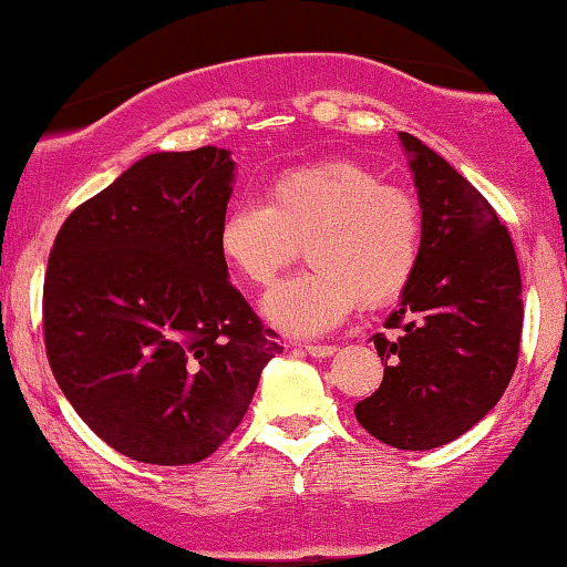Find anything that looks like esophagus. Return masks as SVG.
<instances>
[{"label":"esophagus","mask_w":567,"mask_h":567,"mask_svg":"<svg viewBox=\"0 0 567 567\" xmlns=\"http://www.w3.org/2000/svg\"><path fill=\"white\" fill-rule=\"evenodd\" d=\"M338 351V346H317V343H311V346H306V353H309V357H313V359H327V357H332V353Z\"/></svg>","instance_id":"1"}]
</instances>
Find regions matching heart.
Returning a JSON list of instances; mask_svg holds the SVG:
<instances>
[{"label":"heart","instance_id":"1","mask_svg":"<svg viewBox=\"0 0 567 567\" xmlns=\"http://www.w3.org/2000/svg\"><path fill=\"white\" fill-rule=\"evenodd\" d=\"M306 245L313 271L264 296L266 322L296 338L336 330L364 303L395 301L422 250V210L404 189L353 161L288 168L264 203H237L216 231L221 261L243 282L266 288Z\"/></svg>","mask_w":567,"mask_h":567}]
</instances>
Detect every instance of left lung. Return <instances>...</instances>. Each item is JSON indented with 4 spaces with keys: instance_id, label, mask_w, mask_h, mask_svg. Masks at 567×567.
Listing matches in <instances>:
<instances>
[{
    "instance_id": "8db88e82",
    "label": "left lung",
    "mask_w": 567,
    "mask_h": 567,
    "mask_svg": "<svg viewBox=\"0 0 567 567\" xmlns=\"http://www.w3.org/2000/svg\"><path fill=\"white\" fill-rule=\"evenodd\" d=\"M422 210L412 282L374 336L383 383L357 420L393 449L427 452L460 439L507 391L523 330L520 269L509 231L452 163L399 132Z\"/></svg>"
}]
</instances>
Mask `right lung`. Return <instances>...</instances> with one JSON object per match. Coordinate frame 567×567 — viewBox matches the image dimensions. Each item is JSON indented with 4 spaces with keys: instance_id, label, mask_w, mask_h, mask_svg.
<instances>
[{
    "instance_id": "right-lung-1",
    "label": "right lung",
    "mask_w": 567,
    "mask_h": 567,
    "mask_svg": "<svg viewBox=\"0 0 567 567\" xmlns=\"http://www.w3.org/2000/svg\"><path fill=\"white\" fill-rule=\"evenodd\" d=\"M235 161L224 147L150 153L79 206L44 277L52 374L107 446L193 465L240 425L275 332L229 285L216 231Z\"/></svg>"
}]
</instances>
